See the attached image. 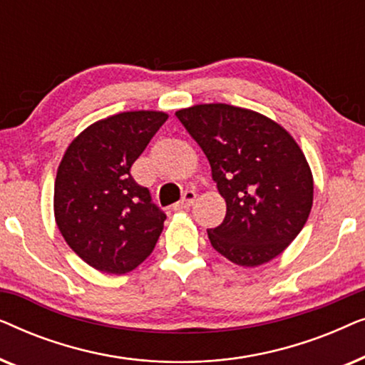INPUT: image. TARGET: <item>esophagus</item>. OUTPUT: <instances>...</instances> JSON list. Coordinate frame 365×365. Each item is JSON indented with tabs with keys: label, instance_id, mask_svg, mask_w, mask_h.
<instances>
[{
	"label": "esophagus",
	"instance_id": "obj_1",
	"mask_svg": "<svg viewBox=\"0 0 365 365\" xmlns=\"http://www.w3.org/2000/svg\"><path fill=\"white\" fill-rule=\"evenodd\" d=\"M196 196H197V194L194 192V191H186V192H184V196H182L181 201L174 204L173 209H174V211H181V209L191 207L192 204H194V201H196Z\"/></svg>",
	"mask_w": 365,
	"mask_h": 365
}]
</instances>
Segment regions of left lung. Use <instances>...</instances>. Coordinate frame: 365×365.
<instances>
[{"label":"left lung","instance_id":"left-lung-1","mask_svg":"<svg viewBox=\"0 0 365 365\" xmlns=\"http://www.w3.org/2000/svg\"><path fill=\"white\" fill-rule=\"evenodd\" d=\"M179 121L206 154L226 217L209 229L229 261L256 267L277 257L306 224L314 182L306 156L282 126L251 109L197 104Z\"/></svg>","mask_w":365,"mask_h":365}]
</instances>
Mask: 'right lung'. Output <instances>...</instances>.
Masks as SVG:
<instances>
[{
    "label": "right lung",
    "instance_id": "right-lung-1",
    "mask_svg": "<svg viewBox=\"0 0 365 365\" xmlns=\"http://www.w3.org/2000/svg\"><path fill=\"white\" fill-rule=\"evenodd\" d=\"M168 114L128 111L91 124L69 144L54 181V217L68 246L89 266L126 274L153 252L166 214L131 166Z\"/></svg>",
    "mask_w": 365,
    "mask_h": 365
}]
</instances>
